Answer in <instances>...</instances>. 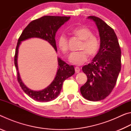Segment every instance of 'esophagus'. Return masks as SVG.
<instances>
[{
	"label": "esophagus",
	"instance_id": "obj_1",
	"mask_svg": "<svg viewBox=\"0 0 131 131\" xmlns=\"http://www.w3.org/2000/svg\"><path fill=\"white\" fill-rule=\"evenodd\" d=\"M75 72H76V73H79L80 71V68L77 67V66H76V68H75Z\"/></svg>",
	"mask_w": 131,
	"mask_h": 131
}]
</instances>
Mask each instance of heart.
Segmentation results:
<instances>
[{
  "mask_svg": "<svg viewBox=\"0 0 131 131\" xmlns=\"http://www.w3.org/2000/svg\"><path fill=\"white\" fill-rule=\"evenodd\" d=\"M74 34L82 40L80 50L78 52H73L69 57V61L76 65H81L88 59V54L90 57H95L100 48V41L96 36L93 35L90 29L86 27H80L74 29ZM58 45L59 49L64 54L69 50L68 39L65 34H61L58 39Z\"/></svg>",
  "mask_w": 131,
  "mask_h": 131,
  "instance_id": "1",
  "label": "heart"
}]
</instances>
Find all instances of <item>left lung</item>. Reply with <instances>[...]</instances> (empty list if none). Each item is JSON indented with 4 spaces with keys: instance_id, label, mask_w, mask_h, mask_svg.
Masks as SVG:
<instances>
[{
    "instance_id": "8db88e82",
    "label": "left lung",
    "mask_w": 131,
    "mask_h": 131,
    "mask_svg": "<svg viewBox=\"0 0 131 131\" xmlns=\"http://www.w3.org/2000/svg\"><path fill=\"white\" fill-rule=\"evenodd\" d=\"M88 18L95 21L98 28L101 44L91 63L82 68L87 81L80 88V92L87 100L99 101L109 95L115 87L121 70V51L113 28L98 17Z\"/></svg>"
}]
</instances>
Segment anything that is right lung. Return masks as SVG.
<instances>
[{
  "label": "right lung",
  "instance_id": "1",
  "mask_svg": "<svg viewBox=\"0 0 131 131\" xmlns=\"http://www.w3.org/2000/svg\"><path fill=\"white\" fill-rule=\"evenodd\" d=\"M70 17L45 15L35 19L31 21L24 29L18 40L14 55V64L17 71V80L24 91L35 101L46 102L57 98L60 94L63 81L74 74V68L73 66L69 65L58 58V68L56 76L51 84L43 90L39 91L31 90L23 83L18 69L17 55L19 44L21 41L31 37H38L47 41L57 51L55 34L58 29Z\"/></svg>",
  "mask_w": 131,
  "mask_h": 131
}]
</instances>
